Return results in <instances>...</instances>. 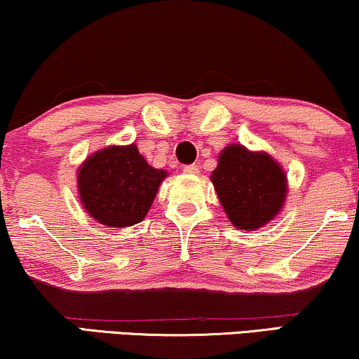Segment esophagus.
<instances>
[{
	"mask_svg": "<svg viewBox=\"0 0 359 359\" xmlns=\"http://www.w3.org/2000/svg\"><path fill=\"white\" fill-rule=\"evenodd\" d=\"M184 174H189V175H197L198 174V167L192 164V165H185L184 167Z\"/></svg>",
	"mask_w": 359,
	"mask_h": 359,
	"instance_id": "34e87169",
	"label": "esophagus"
}]
</instances>
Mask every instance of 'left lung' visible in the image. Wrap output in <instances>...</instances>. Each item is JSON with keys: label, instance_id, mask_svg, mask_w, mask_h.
I'll list each match as a JSON object with an SVG mask.
<instances>
[{"label": "left lung", "instance_id": "8db88e82", "mask_svg": "<svg viewBox=\"0 0 359 359\" xmlns=\"http://www.w3.org/2000/svg\"><path fill=\"white\" fill-rule=\"evenodd\" d=\"M210 179L226 217L245 232L275 219L287 198V175L278 162L240 144L222 151Z\"/></svg>", "mask_w": 359, "mask_h": 359}]
</instances>
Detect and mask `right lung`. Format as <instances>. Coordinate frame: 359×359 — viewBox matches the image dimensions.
<instances>
[{"mask_svg": "<svg viewBox=\"0 0 359 359\" xmlns=\"http://www.w3.org/2000/svg\"><path fill=\"white\" fill-rule=\"evenodd\" d=\"M165 177V170L147 164L135 144L111 146L94 152L79 167V198L99 224L130 226L147 215Z\"/></svg>", "mask_w": 359, "mask_h": 359, "instance_id": "add662e5", "label": "right lung"}]
</instances>
